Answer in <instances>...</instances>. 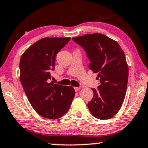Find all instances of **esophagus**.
I'll return each instance as SVG.
<instances>
[{
  "mask_svg": "<svg viewBox=\"0 0 148 148\" xmlns=\"http://www.w3.org/2000/svg\"><path fill=\"white\" fill-rule=\"evenodd\" d=\"M74 90H75V91L77 92V91H78V90H80V86H77V87H76H76H74Z\"/></svg>",
  "mask_w": 148,
  "mask_h": 148,
  "instance_id": "34e87169",
  "label": "esophagus"
}]
</instances>
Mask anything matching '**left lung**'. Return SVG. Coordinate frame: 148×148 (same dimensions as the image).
I'll list each match as a JSON object with an SVG mask.
<instances>
[{"label":"left lung","mask_w":148,"mask_h":148,"mask_svg":"<svg viewBox=\"0 0 148 148\" xmlns=\"http://www.w3.org/2000/svg\"><path fill=\"white\" fill-rule=\"evenodd\" d=\"M72 40L86 52L88 68L97 73L100 83L92 88L94 95L87 106L95 118L111 119L121 109L127 88L129 68L125 55L116 41L95 33L74 37Z\"/></svg>","instance_id":"obj_1"}]
</instances>
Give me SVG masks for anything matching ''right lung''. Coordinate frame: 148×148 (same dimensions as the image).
<instances>
[{"label": "right lung", "instance_id": "obj_1", "mask_svg": "<svg viewBox=\"0 0 148 148\" xmlns=\"http://www.w3.org/2000/svg\"><path fill=\"white\" fill-rule=\"evenodd\" d=\"M70 38H44L29 47L19 62L20 81L31 106L41 116H63L72 103L75 91L72 86L49 83L57 54Z\"/></svg>", "mask_w": 148, "mask_h": 148}]
</instances>
